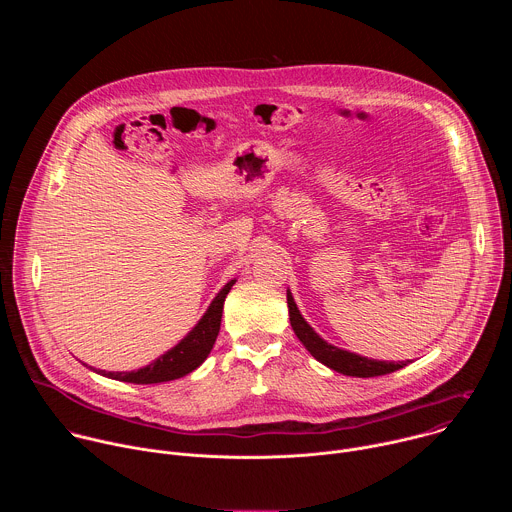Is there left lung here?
<instances>
[{"label":"left lung","mask_w":512,"mask_h":512,"mask_svg":"<svg viewBox=\"0 0 512 512\" xmlns=\"http://www.w3.org/2000/svg\"><path fill=\"white\" fill-rule=\"evenodd\" d=\"M287 308H289V322L291 328H294L296 336L300 338V342L308 348V352L320 360L322 364H326L328 369L348 375V377H381V375H389L395 373L403 367H407V362H389V360H373L367 356H360L342 348H336L332 344H328L324 338H320L314 328L304 320V316L300 314L294 296L289 294L287 289Z\"/></svg>","instance_id":"8db88e82"}]
</instances>
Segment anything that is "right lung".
I'll return each instance as SVG.
<instances>
[{
	"instance_id": "obj_1",
	"label": "right lung",
	"mask_w": 512,
	"mask_h": 512,
	"mask_svg": "<svg viewBox=\"0 0 512 512\" xmlns=\"http://www.w3.org/2000/svg\"><path fill=\"white\" fill-rule=\"evenodd\" d=\"M235 285V279H231L221 291H218L212 304L208 306L206 314L200 318V322L188 332L186 338H182L174 348H170L166 354L156 358L152 364L137 371L129 373H113V371H97L95 373L115 379V381H125V383H135V385H152V383H166L174 381L180 377H186L194 369H198L200 364L206 360L210 354L214 340L218 336V330H221V318H223V306L225 298Z\"/></svg>"
}]
</instances>
